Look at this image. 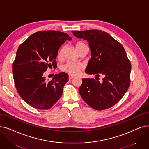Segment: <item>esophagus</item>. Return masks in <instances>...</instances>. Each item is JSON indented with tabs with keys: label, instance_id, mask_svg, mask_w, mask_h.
I'll return each mask as SVG.
<instances>
[{
	"label": "esophagus",
	"instance_id": "obj_1",
	"mask_svg": "<svg viewBox=\"0 0 149 149\" xmlns=\"http://www.w3.org/2000/svg\"><path fill=\"white\" fill-rule=\"evenodd\" d=\"M75 78V77L74 76H73V75H69V80H71V79H74Z\"/></svg>",
	"mask_w": 149,
	"mask_h": 149
}]
</instances>
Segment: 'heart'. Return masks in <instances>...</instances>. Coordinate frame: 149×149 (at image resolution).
<instances>
[{
	"mask_svg": "<svg viewBox=\"0 0 149 149\" xmlns=\"http://www.w3.org/2000/svg\"><path fill=\"white\" fill-rule=\"evenodd\" d=\"M88 47L87 45L84 43L83 42L81 41H79L76 42L75 44V47L76 50L78 52L79 54L80 53V52L85 47ZM63 55V49L61 48L59 49V50L58 51L57 53V58L58 60L62 59ZM83 66L81 64L79 63H67L66 64L63 65L61 69L64 72H66L68 74L72 75H78L80 70L82 69Z\"/></svg>",
	"mask_w": 149,
	"mask_h": 149,
	"instance_id": "obj_1",
	"label": "heart"
}]
</instances>
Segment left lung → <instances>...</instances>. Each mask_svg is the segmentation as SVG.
I'll use <instances>...</instances> for the list:
<instances>
[{
  "label": "left lung",
  "mask_w": 149,
  "mask_h": 149,
  "mask_svg": "<svg viewBox=\"0 0 149 149\" xmlns=\"http://www.w3.org/2000/svg\"><path fill=\"white\" fill-rule=\"evenodd\" d=\"M75 36L89 42L91 58L85 70L98 78L82 79L79 93L88 105L103 110L116 104L124 95L130 84L131 63L122 45L110 35L100 30L72 31Z\"/></svg>",
  "instance_id": "obj_1"
}]
</instances>
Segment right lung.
Returning <instances> with one entry per match:
<instances>
[{
  "label": "right lung",
  "instance_id": "1",
  "mask_svg": "<svg viewBox=\"0 0 149 149\" xmlns=\"http://www.w3.org/2000/svg\"><path fill=\"white\" fill-rule=\"evenodd\" d=\"M66 40L72 38L63 32L41 31L30 36L18 47L13 75L18 94L31 107L47 109L61 97L69 80L68 74H55L48 82L43 74L48 67H56L58 50Z\"/></svg>",
  "mask_w": 149,
  "mask_h": 149
}]
</instances>
